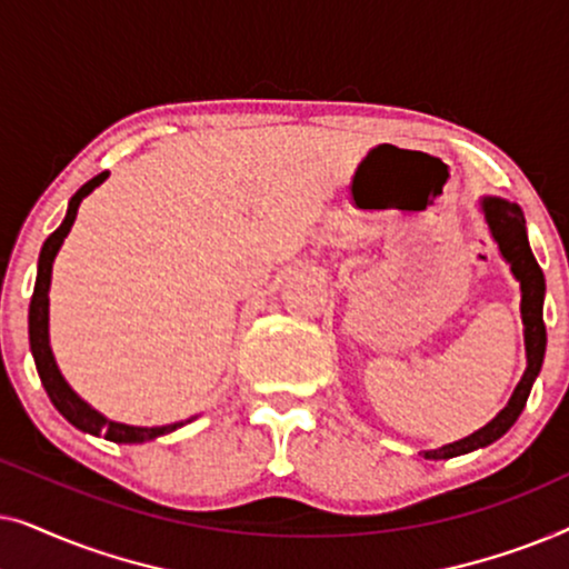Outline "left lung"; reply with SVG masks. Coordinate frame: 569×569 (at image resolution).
Masks as SVG:
<instances>
[{
    "label": "left lung",
    "instance_id": "obj_1",
    "mask_svg": "<svg viewBox=\"0 0 569 569\" xmlns=\"http://www.w3.org/2000/svg\"><path fill=\"white\" fill-rule=\"evenodd\" d=\"M479 204L489 224V232H492L495 243L500 248L502 259L510 263L512 277L520 282V318H523V339H526V372L523 378H520V383L516 386V391H512L508 407H505L492 422H487L481 430L469 435V438L450 442V446L425 450V458H432V461L471 453V450L487 448L489 442L500 440L502 435L516 425L520 411H523L533 380L541 372L543 352H547V326H543V292H547V282H543V271L533 259L531 246H528L526 217L520 212L518 204H510L508 199H500V197H485Z\"/></svg>",
    "mask_w": 569,
    "mask_h": 569
}]
</instances>
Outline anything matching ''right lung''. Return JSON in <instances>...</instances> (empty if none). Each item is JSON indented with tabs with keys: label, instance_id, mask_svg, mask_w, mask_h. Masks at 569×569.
Returning a JSON list of instances; mask_svg holds the SVG:
<instances>
[{
	"label": "right lung",
	"instance_id": "right-lung-1",
	"mask_svg": "<svg viewBox=\"0 0 569 569\" xmlns=\"http://www.w3.org/2000/svg\"><path fill=\"white\" fill-rule=\"evenodd\" d=\"M108 178V173H100L82 186L80 191L69 199V209L64 222L59 224L57 230L46 238V243L41 248V256H38V277H36V287H33V298H30V310H28V337H30V352H33L36 360V370L41 376V383L49 393V399L53 407L59 409V415L72 422L77 430L90 432V435H103L106 440L111 442H147L160 438V435H168L183 427L186 422H173V425H162V427H131V425H121V422H111L106 419L100 411L90 407L88 401H82L77 396L64 376L59 372V365L53 360L51 345H49V287H51V269H53V259H57L61 243L72 230L77 209H80V201L88 197V193L100 186Z\"/></svg>",
	"mask_w": 569,
	"mask_h": 569
}]
</instances>
